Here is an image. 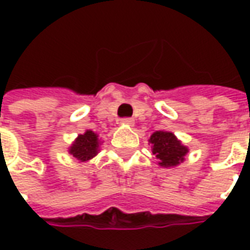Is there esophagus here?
Segmentation results:
<instances>
[{
  "instance_id": "34e87169",
  "label": "esophagus",
  "mask_w": 250,
  "mask_h": 250,
  "mask_svg": "<svg viewBox=\"0 0 250 250\" xmlns=\"http://www.w3.org/2000/svg\"><path fill=\"white\" fill-rule=\"evenodd\" d=\"M120 125H134V119H131V118H125V119H122V120H120Z\"/></svg>"
}]
</instances>
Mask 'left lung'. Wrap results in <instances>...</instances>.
<instances>
[{
	"label": "left lung",
	"mask_w": 250,
	"mask_h": 250,
	"mask_svg": "<svg viewBox=\"0 0 250 250\" xmlns=\"http://www.w3.org/2000/svg\"><path fill=\"white\" fill-rule=\"evenodd\" d=\"M148 145L151 146L152 155L157 158L158 165L162 167L178 166L184 162L188 152V147L170 131H155L150 136Z\"/></svg>",
	"instance_id": "left-lung-1"
}]
</instances>
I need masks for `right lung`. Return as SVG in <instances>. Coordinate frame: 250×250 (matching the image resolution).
<instances>
[{"label": "right lung", "instance_id": "1", "mask_svg": "<svg viewBox=\"0 0 250 250\" xmlns=\"http://www.w3.org/2000/svg\"><path fill=\"white\" fill-rule=\"evenodd\" d=\"M103 142L99 139V135L92 130H87L84 134H79L72 145L68 147V152L72 158L79 162H88L98 155Z\"/></svg>", "mask_w": 250, "mask_h": 250}]
</instances>
